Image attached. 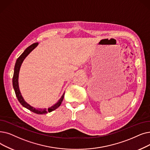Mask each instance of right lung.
Here are the masks:
<instances>
[{
	"label": "right lung",
	"instance_id": "1",
	"mask_svg": "<svg viewBox=\"0 0 150 150\" xmlns=\"http://www.w3.org/2000/svg\"><path fill=\"white\" fill-rule=\"evenodd\" d=\"M38 45V43H33L32 45H30L29 47H28L26 49L24 50V51L21 54V55L19 56L15 63V69H14V74H13V89L15 90V92L16 94V96L17 97V99L18 101L19 102L21 105L26 108L27 109L29 110L30 111L34 112L37 114H40V115H43V114H47L49 112H51L53 110H56L57 108L59 107L63 100L64 97V94H62L60 99L57 101V103H56L53 106H51V107L48 108V109L47 108H35L33 107L30 106L29 103H28L26 102L23 99V97L21 95V93L20 92V90H19V84H18V78H19V70H20V67L21 66V64L24 60L25 57L28 56V55L30 53V52L34 50Z\"/></svg>",
	"mask_w": 150,
	"mask_h": 150
}]
</instances>
